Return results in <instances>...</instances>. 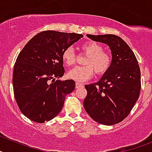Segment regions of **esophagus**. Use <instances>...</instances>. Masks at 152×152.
<instances>
[{
	"instance_id": "obj_1",
	"label": "esophagus",
	"mask_w": 152,
	"mask_h": 152,
	"mask_svg": "<svg viewBox=\"0 0 152 152\" xmlns=\"http://www.w3.org/2000/svg\"><path fill=\"white\" fill-rule=\"evenodd\" d=\"M83 85H84V84L79 82H76V84H75V87H76V88H81V87H83Z\"/></svg>"
}]
</instances>
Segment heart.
<instances>
[{"label":"heart","mask_w":152,"mask_h":152,"mask_svg":"<svg viewBox=\"0 0 152 152\" xmlns=\"http://www.w3.org/2000/svg\"><path fill=\"white\" fill-rule=\"evenodd\" d=\"M80 49L88 56L84 60V66L76 67L67 75L69 79L77 82H83L93 77L96 73L102 75L107 73L113 63V58L108 52H104L102 45L94 42H86L80 45ZM62 60L64 64L71 66L75 63L76 56L72 47H68L62 52Z\"/></svg>","instance_id":"obj_1"}]
</instances>
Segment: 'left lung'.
<instances>
[{
  "mask_svg": "<svg viewBox=\"0 0 152 152\" xmlns=\"http://www.w3.org/2000/svg\"><path fill=\"white\" fill-rule=\"evenodd\" d=\"M106 43L112 52L110 68L96 84L85 85L86 112L94 121L111 126L128 116L141 91V72L134 52L126 42L113 34L87 35Z\"/></svg>",
  "mask_w": 152,
  "mask_h": 152,
  "instance_id": "1",
  "label": "left lung"
}]
</instances>
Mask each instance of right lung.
Listing matches in <instances>:
<instances>
[{"instance_id":"add662e5","label":"right lung","mask_w":152,"mask_h":152,"mask_svg":"<svg viewBox=\"0 0 152 152\" xmlns=\"http://www.w3.org/2000/svg\"><path fill=\"white\" fill-rule=\"evenodd\" d=\"M82 37L75 33L42 31L20 52L13 68V94L28 119L43 123L61 110L65 96L75 88L73 80H56L64 74L62 52Z\"/></svg>"}]
</instances>
